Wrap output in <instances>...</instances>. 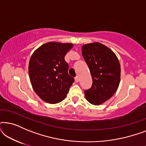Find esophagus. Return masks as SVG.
<instances>
[{
	"label": "esophagus",
	"mask_w": 146,
	"mask_h": 146,
	"mask_svg": "<svg viewBox=\"0 0 146 146\" xmlns=\"http://www.w3.org/2000/svg\"><path fill=\"white\" fill-rule=\"evenodd\" d=\"M75 82L76 83H78L79 82V78H78V76H76L75 78Z\"/></svg>",
	"instance_id": "esophagus-1"
}]
</instances>
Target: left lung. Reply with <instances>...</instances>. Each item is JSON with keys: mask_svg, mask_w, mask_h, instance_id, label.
Wrapping results in <instances>:
<instances>
[{"mask_svg": "<svg viewBox=\"0 0 146 146\" xmlns=\"http://www.w3.org/2000/svg\"><path fill=\"white\" fill-rule=\"evenodd\" d=\"M82 53L93 81L91 88L84 91L85 96L92 104L100 105L108 100L119 86V60L111 49L100 42L83 45Z\"/></svg>", "mask_w": 146, "mask_h": 146, "instance_id": "obj_1", "label": "left lung"}]
</instances>
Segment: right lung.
Masks as SVG:
<instances>
[{"label":"right lung","instance_id":"1","mask_svg":"<svg viewBox=\"0 0 146 146\" xmlns=\"http://www.w3.org/2000/svg\"><path fill=\"white\" fill-rule=\"evenodd\" d=\"M73 44L50 42L34 52L29 61V73L34 90L49 104L60 102L66 96L74 79L68 72L64 60Z\"/></svg>","mask_w":146,"mask_h":146}]
</instances>
